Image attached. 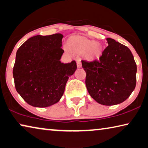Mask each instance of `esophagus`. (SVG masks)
<instances>
[{"label":"esophagus","mask_w":148,"mask_h":148,"mask_svg":"<svg viewBox=\"0 0 148 148\" xmlns=\"http://www.w3.org/2000/svg\"><path fill=\"white\" fill-rule=\"evenodd\" d=\"M76 63H77V66H78V68H81L82 67V62L80 59H77L76 60Z\"/></svg>","instance_id":"34e87169"}]
</instances>
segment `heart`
Instances as JSON below:
<instances>
[{
	"label": "heart",
	"instance_id": "obj_1",
	"mask_svg": "<svg viewBox=\"0 0 148 148\" xmlns=\"http://www.w3.org/2000/svg\"><path fill=\"white\" fill-rule=\"evenodd\" d=\"M72 47L75 51L82 54H86L89 57L99 58L103 52V47L100 44L94 41L74 37L70 42ZM67 49V47H65Z\"/></svg>",
	"mask_w": 148,
	"mask_h": 148
}]
</instances>
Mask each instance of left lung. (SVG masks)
<instances>
[{"mask_svg":"<svg viewBox=\"0 0 148 148\" xmlns=\"http://www.w3.org/2000/svg\"><path fill=\"white\" fill-rule=\"evenodd\" d=\"M107 41L99 58L82 63L91 97L101 105H114L125 101L134 90L137 66L127 47L111 38Z\"/></svg>","mask_w":148,"mask_h":148,"instance_id":"left-lung-1","label":"left lung"}]
</instances>
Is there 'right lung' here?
<instances>
[{
    "label": "right lung",
    "instance_id": "right-lung-1",
    "mask_svg": "<svg viewBox=\"0 0 148 148\" xmlns=\"http://www.w3.org/2000/svg\"><path fill=\"white\" fill-rule=\"evenodd\" d=\"M63 37L61 34L36 36L18 49L13 68L15 88L32 106L47 107L59 101L68 79L77 69L75 60L60 62Z\"/></svg>",
    "mask_w": 148,
    "mask_h": 148
}]
</instances>
